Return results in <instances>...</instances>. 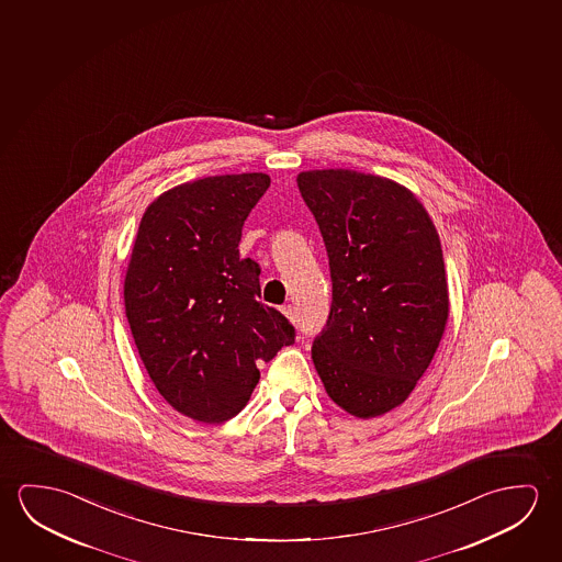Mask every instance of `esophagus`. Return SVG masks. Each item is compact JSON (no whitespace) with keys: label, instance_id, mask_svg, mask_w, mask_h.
Masks as SVG:
<instances>
[{"label":"esophagus","instance_id":"1","mask_svg":"<svg viewBox=\"0 0 562 562\" xmlns=\"http://www.w3.org/2000/svg\"><path fill=\"white\" fill-rule=\"evenodd\" d=\"M283 312H285L286 318H291V321H296V312H294L293 306L291 304H286L285 308H283Z\"/></svg>","mask_w":562,"mask_h":562}]
</instances>
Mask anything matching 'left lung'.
Listing matches in <instances>:
<instances>
[{"label":"left lung","mask_w":562,"mask_h":562,"mask_svg":"<svg viewBox=\"0 0 562 562\" xmlns=\"http://www.w3.org/2000/svg\"><path fill=\"white\" fill-rule=\"evenodd\" d=\"M321 228L330 314L312 361L331 401L357 418L401 406L436 356L449 314L436 226L408 189L351 170L303 171Z\"/></svg>","instance_id":"obj_1"}]
</instances>
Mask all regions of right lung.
<instances>
[{
    "label": "right lung",
    "mask_w": 562,
    "mask_h": 562,
    "mask_svg": "<svg viewBox=\"0 0 562 562\" xmlns=\"http://www.w3.org/2000/svg\"><path fill=\"white\" fill-rule=\"evenodd\" d=\"M266 173L196 179L144 213L125 308L146 371L188 418L223 424L250 401L258 366L294 344V326L259 303L258 261L240 258L241 226Z\"/></svg>",
    "instance_id": "right-lung-1"
}]
</instances>
